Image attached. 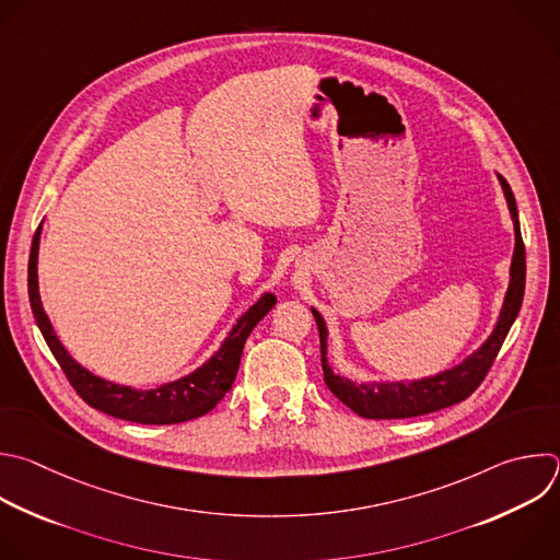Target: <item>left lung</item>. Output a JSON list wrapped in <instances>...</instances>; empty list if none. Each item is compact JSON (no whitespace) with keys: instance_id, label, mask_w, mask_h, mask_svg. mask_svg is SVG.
<instances>
[{"instance_id":"8db88e82","label":"left lung","mask_w":560,"mask_h":560,"mask_svg":"<svg viewBox=\"0 0 560 560\" xmlns=\"http://www.w3.org/2000/svg\"><path fill=\"white\" fill-rule=\"evenodd\" d=\"M499 184L503 189L510 218L514 224V253L510 264V283L503 296V305L499 312V318L490 331V336L459 364L440 371L435 376L409 381V383H353L347 376L336 374L327 360V323L320 316L316 307H312L314 320L318 325L320 336V362H323V378L329 392L347 405L353 413L369 420H400V418H416L427 416L446 407H453L462 400H466L486 378L490 364L494 362L514 318L518 316L523 292H525V248L521 240V226H518V211L512 196L510 184L503 175H499Z\"/></svg>"}]
</instances>
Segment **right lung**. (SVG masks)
<instances>
[{
	"mask_svg": "<svg viewBox=\"0 0 560 560\" xmlns=\"http://www.w3.org/2000/svg\"><path fill=\"white\" fill-rule=\"evenodd\" d=\"M39 242H42V226L33 237L31 261H28V296L35 320L61 364L66 378L77 389V394L96 411H103L112 418L138 422V424H179L189 422L209 413L233 387L242 351L246 338L255 329V325L275 307L277 299L272 292H264L231 327L226 338L222 340L220 349L207 358L196 371L186 374L177 381L158 385L153 389H133L127 385L109 383L101 376H94L90 369L79 364L63 342L59 340L39 296Z\"/></svg>",
	"mask_w": 560,
	"mask_h": 560,
	"instance_id": "obj_1",
	"label": "right lung"
}]
</instances>
